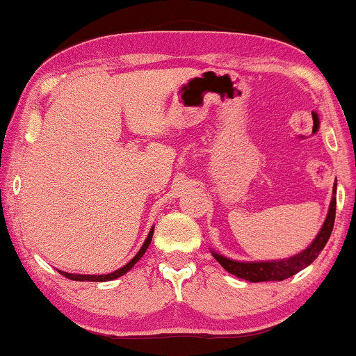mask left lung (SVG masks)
Masks as SVG:
<instances>
[{
	"instance_id": "8db88e82",
	"label": "left lung",
	"mask_w": 356,
	"mask_h": 356,
	"mask_svg": "<svg viewBox=\"0 0 356 356\" xmlns=\"http://www.w3.org/2000/svg\"><path fill=\"white\" fill-rule=\"evenodd\" d=\"M335 189H337V186H334V196H332V201H330L327 217H325L318 236L314 238V241L311 243L305 251L298 252V254L286 257V259H280V261H262V262L233 261L213 251H212V256L220 262V266L227 272L240 277L243 280H250V282L285 280L291 275L298 274L300 270H303L305 267H308L311 262L319 256V252L324 250L325 243L329 241L330 233H332V228H334V220H335V204H337V199H335Z\"/></svg>"
}]
</instances>
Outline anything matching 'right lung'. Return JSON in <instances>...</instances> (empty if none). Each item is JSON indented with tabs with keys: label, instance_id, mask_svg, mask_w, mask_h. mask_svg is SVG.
Masks as SVG:
<instances>
[{
	"label": "right lung",
	"instance_id": "1",
	"mask_svg": "<svg viewBox=\"0 0 356 356\" xmlns=\"http://www.w3.org/2000/svg\"><path fill=\"white\" fill-rule=\"evenodd\" d=\"M152 235H154V228L149 232V235H147V238H145L144 245H143V248H140V250H139L138 254H136V256L133 257V259H131V261L128 262V264L123 266V267H121V269H118V270L111 272V274H104V275H86V274H70V272H63V270H60V274L65 275L66 279L77 280V282H106V280L118 279V277L124 275L126 272H128L129 269H133V266L136 264V262H138V261L140 259V257L144 256V252L147 251L150 241H152Z\"/></svg>",
	"mask_w": 356,
	"mask_h": 356
}]
</instances>
